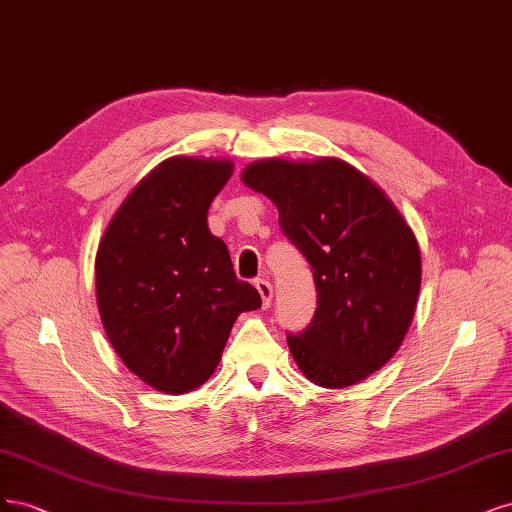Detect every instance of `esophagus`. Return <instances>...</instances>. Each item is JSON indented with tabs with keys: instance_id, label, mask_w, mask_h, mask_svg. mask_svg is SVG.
<instances>
[{
	"instance_id": "1",
	"label": "esophagus",
	"mask_w": 512,
	"mask_h": 512,
	"mask_svg": "<svg viewBox=\"0 0 512 512\" xmlns=\"http://www.w3.org/2000/svg\"><path fill=\"white\" fill-rule=\"evenodd\" d=\"M255 287H257V291H259V295H261L263 308H268V306L272 304V295H274V289H272V285H270V280L259 278L257 283H255Z\"/></svg>"
}]
</instances>
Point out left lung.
I'll use <instances>...</instances> for the list:
<instances>
[{
  "label": "left lung",
  "mask_w": 512,
  "mask_h": 512,
  "mask_svg": "<svg viewBox=\"0 0 512 512\" xmlns=\"http://www.w3.org/2000/svg\"><path fill=\"white\" fill-rule=\"evenodd\" d=\"M278 210L315 270V319L287 336L300 372L325 389L364 381L400 349L421 289V251L402 212L338 157L261 159L240 174Z\"/></svg>",
  "instance_id": "left-lung-1"
}]
</instances>
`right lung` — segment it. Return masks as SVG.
Returning <instances> with one entry per match:
<instances>
[{"mask_svg": "<svg viewBox=\"0 0 512 512\" xmlns=\"http://www.w3.org/2000/svg\"><path fill=\"white\" fill-rule=\"evenodd\" d=\"M234 161L170 157L112 214L95 255L106 336L129 372L161 393H189L217 370L236 319L257 310L208 229V208Z\"/></svg>", "mask_w": 512, "mask_h": 512, "instance_id": "add662e5", "label": "right lung"}]
</instances>
